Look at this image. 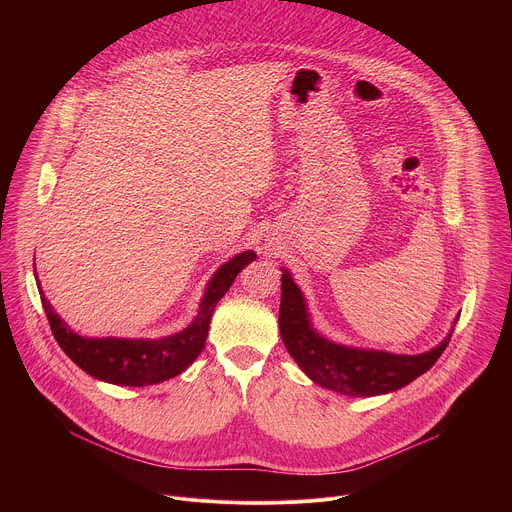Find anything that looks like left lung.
Segmentation results:
<instances>
[{"label":"left lung","mask_w":512,"mask_h":512,"mask_svg":"<svg viewBox=\"0 0 512 512\" xmlns=\"http://www.w3.org/2000/svg\"><path fill=\"white\" fill-rule=\"evenodd\" d=\"M448 336L421 354H393L387 350L346 346L326 338L312 324L308 302L291 273L281 267L279 332L289 356L320 387L346 397H375L407 387L427 373L446 350Z\"/></svg>","instance_id":"8db88e82"}]
</instances>
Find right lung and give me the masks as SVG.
<instances>
[{"label": "right lung", "instance_id": "right-lung-1", "mask_svg": "<svg viewBox=\"0 0 512 512\" xmlns=\"http://www.w3.org/2000/svg\"><path fill=\"white\" fill-rule=\"evenodd\" d=\"M255 251H243L223 263L206 283L204 296L198 304L194 320L180 332L162 338H93L70 330L68 324L54 312L52 304L40 287V300L48 324L58 346L66 356L93 379L121 385L148 387L174 379L186 371L202 352L208 336L212 312L233 285L235 277L255 261ZM36 275V271H34ZM38 279V275H36Z\"/></svg>", "mask_w": 512, "mask_h": 512}]
</instances>
